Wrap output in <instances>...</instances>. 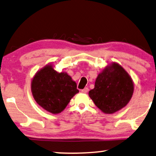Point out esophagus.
Returning a JSON list of instances; mask_svg holds the SVG:
<instances>
[{
	"label": "esophagus",
	"instance_id": "34e87169",
	"mask_svg": "<svg viewBox=\"0 0 156 156\" xmlns=\"http://www.w3.org/2000/svg\"><path fill=\"white\" fill-rule=\"evenodd\" d=\"M88 90H88L87 87H85L84 89L81 90V92H82L83 93H87L88 92Z\"/></svg>",
	"mask_w": 156,
	"mask_h": 156
}]
</instances>
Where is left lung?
<instances>
[{
  "mask_svg": "<svg viewBox=\"0 0 156 156\" xmlns=\"http://www.w3.org/2000/svg\"><path fill=\"white\" fill-rule=\"evenodd\" d=\"M134 92V83L129 73L116 62L99 73L89 96L102 112L112 114L124 108Z\"/></svg>",
  "mask_w": 156,
  "mask_h": 156,
  "instance_id": "left-lung-1",
  "label": "left lung"
}]
</instances>
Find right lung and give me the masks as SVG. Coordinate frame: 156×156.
<instances>
[{
  "label": "right lung",
  "instance_id": "1",
  "mask_svg": "<svg viewBox=\"0 0 156 156\" xmlns=\"http://www.w3.org/2000/svg\"><path fill=\"white\" fill-rule=\"evenodd\" d=\"M31 92L36 103L48 112L64 111L79 92L75 81L66 72H57L49 64L36 72L31 80Z\"/></svg>",
  "mask_w": 156,
  "mask_h": 156
}]
</instances>
